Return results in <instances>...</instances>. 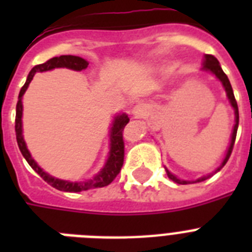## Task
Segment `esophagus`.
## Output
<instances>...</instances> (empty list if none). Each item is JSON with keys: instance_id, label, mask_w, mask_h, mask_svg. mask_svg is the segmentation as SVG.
<instances>
[{"instance_id": "1", "label": "esophagus", "mask_w": 252, "mask_h": 252, "mask_svg": "<svg viewBox=\"0 0 252 252\" xmlns=\"http://www.w3.org/2000/svg\"><path fill=\"white\" fill-rule=\"evenodd\" d=\"M132 115H133V118L136 119L145 118L146 115H148V110H146V107L144 106L142 103H137V104L133 107V110H132Z\"/></svg>"}]
</instances>
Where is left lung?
<instances>
[{
	"instance_id": "obj_1",
	"label": "left lung",
	"mask_w": 252,
	"mask_h": 252,
	"mask_svg": "<svg viewBox=\"0 0 252 252\" xmlns=\"http://www.w3.org/2000/svg\"><path fill=\"white\" fill-rule=\"evenodd\" d=\"M204 70H208V72H212L215 74L217 78H219L221 82H222V86L225 87V91H226L227 99H229V102H230L231 107L234 108V114H235V124H234V129H233V133H231V140H230V145H229V149L226 152V156L223 158L222 163L220 165V167H217V170H215V172H212L209 175L203 176V178H199V179H196L195 182H189V180H182L179 178H176L175 175H172L171 172L168 171L167 168H166V172H167V176L172 182H175L178 184H187V183H197V182H203V180L208 179V178H211L213 174H216L217 171H220L223 166L226 165L227 159L230 157L231 152H233V146H234L235 142V137H237V129H238V123H239V114H238V104H237V100L234 98V93H233V89H231L230 81L227 78V76L223 73V70L221 69V65H220L219 60L216 59L215 56H212V55H205V60H204Z\"/></svg>"
}]
</instances>
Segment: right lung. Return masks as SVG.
<instances>
[{
  "label": "right lung",
  "mask_w": 252,
  "mask_h": 252,
  "mask_svg": "<svg viewBox=\"0 0 252 252\" xmlns=\"http://www.w3.org/2000/svg\"><path fill=\"white\" fill-rule=\"evenodd\" d=\"M87 63L85 59L78 56H72V55H64V56L53 57L51 60L45 61L44 64L36 65L31 69L26 84L19 91V96H18L17 103V115H15V134H17V142L21 150L22 156L26 158V161L29 162V165L43 178L48 184H51L53 188H56L59 191L64 192H81L87 191L91 188H99L106 187L112 182V180L118 176L123 167V162H124V140H123V130L124 126L128 124L129 118L126 114H120L118 116H115L114 122H112V126H111V134H110V156L107 159L104 167L93 178L86 182H69V180L57 179L55 176L49 175L48 172H45L41 167L37 166V163L33 161V158L31 157L27 146H26L25 138L22 134V114H23V106H22V96L27 90L30 82L32 81L33 76L36 72H47L51 69L55 68H68L72 70H84L87 68Z\"/></svg>",
  "instance_id": "right-lung-1"
}]
</instances>
